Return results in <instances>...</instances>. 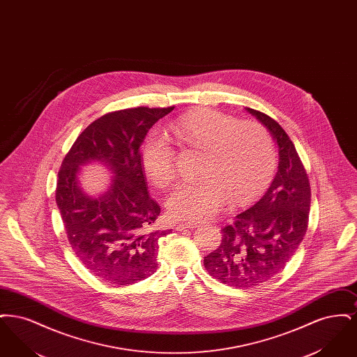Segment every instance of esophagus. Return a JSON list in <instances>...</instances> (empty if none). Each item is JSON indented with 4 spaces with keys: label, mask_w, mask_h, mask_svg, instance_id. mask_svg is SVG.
I'll return each mask as SVG.
<instances>
[{
    "label": "esophagus",
    "mask_w": 357,
    "mask_h": 357,
    "mask_svg": "<svg viewBox=\"0 0 357 357\" xmlns=\"http://www.w3.org/2000/svg\"><path fill=\"white\" fill-rule=\"evenodd\" d=\"M195 227H198V225H197V223L186 222V223H178L175 229H176L178 231H182V230H186V229H195Z\"/></svg>",
    "instance_id": "obj_1"
}]
</instances>
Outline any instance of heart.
<instances>
[{"label": "heart", "mask_w": 357, "mask_h": 357, "mask_svg": "<svg viewBox=\"0 0 357 357\" xmlns=\"http://www.w3.org/2000/svg\"><path fill=\"white\" fill-rule=\"evenodd\" d=\"M187 149L204 151L199 181L181 183L171 192L169 214L181 221L213 218L230 197L236 204L255 198L272 179L275 153L266 130L215 111H195L170 124ZM142 165L153 186L166 187L175 176V151L170 140L151 134L142 150Z\"/></svg>", "instance_id": "heart-1"}]
</instances>
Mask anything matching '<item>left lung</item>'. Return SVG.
I'll return each mask as SVG.
<instances>
[{"instance_id":"obj_1","label":"left lung","mask_w":357,"mask_h":357,"mask_svg":"<svg viewBox=\"0 0 357 357\" xmlns=\"http://www.w3.org/2000/svg\"><path fill=\"white\" fill-rule=\"evenodd\" d=\"M272 135L278 170L272 185L234 225L222 229L220 248L204 258L206 271L223 284L255 288L282 272L307 229L310 186L293 142L268 115L245 108Z\"/></svg>"}]
</instances>
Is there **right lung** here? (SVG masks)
<instances>
[{
    "mask_svg": "<svg viewBox=\"0 0 357 357\" xmlns=\"http://www.w3.org/2000/svg\"><path fill=\"white\" fill-rule=\"evenodd\" d=\"M169 108L137 107L105 114L76 139L61 163L56 187L69 245L85 268L114 285H131L156 272L160 207L149 195L140 146ZM99 162L112 175L99 196L79 186V169Z\"/></svg>",
    "mask_w": 357,
    "mask_h": 357,
    "instance_id": "right-lung-1",
    "label": "right lung"
}]
</instances>
